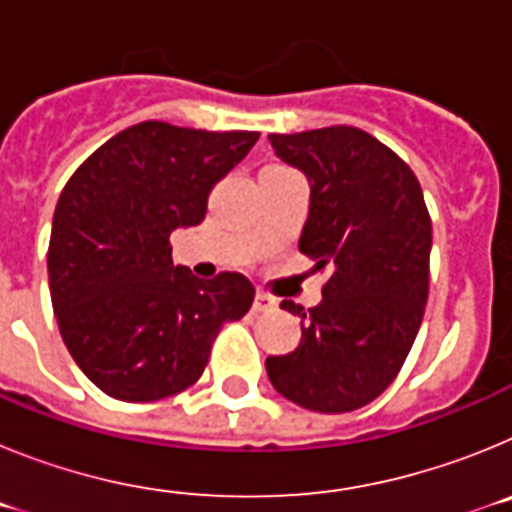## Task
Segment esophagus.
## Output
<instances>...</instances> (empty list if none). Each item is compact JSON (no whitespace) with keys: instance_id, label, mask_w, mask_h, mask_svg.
<instances>
[{"instance_id":"esophagus-1","label":"esophagus","mask_w":512,"mask_h":512,"mask_svg":"<svg viewBox=\"0 0 512 512\" xmlns=\"http://www.w3.org/2000/svg\"><path fill=\"white\" fill-rule=\"evenodd\" d=\"M279 307V302L274 300L271 295L266 292H256V300H253V310L256 312H274Z\"/></svg>"}]
</instances>
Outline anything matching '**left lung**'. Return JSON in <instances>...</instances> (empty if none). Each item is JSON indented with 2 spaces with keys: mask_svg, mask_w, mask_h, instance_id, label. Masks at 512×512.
Returning <instances> with one entry per match:
<instances>
[{
  "mask_svg": "<svg viewBox=\"0 0 512 512\" xmlns=\"http://www.w3.org/2000/svg\"><path fill=\"white\" fill-rule=\"evenodd\" d=\"M310 182L300 251L328 269L323 300L300 315L302 341L269 356L274 390L315 413L377 400L408 359L428 300L431 215L423 189L392 148L351 125L269 135Z\"/></svg>",
  "mask_w": 512,
  "mask_h": 512,
  "instance_id": "obj_1",
  "label": "left lung"
}]
</instances>
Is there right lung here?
<instances>
[{
  "label": "right lung",
  "instance_id": "right-lung-1",
  "mask_svg": "<svg viewBox=\"0 0 512 512\" xmlns=\"http://www.w3.org/2000/svg\"><path fill=\"white\" fill-rule=\"evenodd\" d=\"M259 133L138 122L74 171L53 212L48 284L58 330L104 395L153 402L192 387L217 333L241 320L253 284L197 279L171 261L169 235L200 225L207 197Z\"/></svg>",
  "mask_w": 512,
  "mask_h": 512
}]
</instances>
